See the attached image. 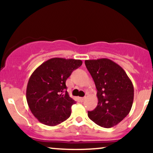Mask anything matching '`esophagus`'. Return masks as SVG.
<instances>
[{
    "instance_id": "34e87169",
    "label": "esophagus",
    "mask_w": 153,
    "mask_h": 153,
    "mask_svg": "<svg viewBox=\"0 0 153 153\" xmlns=\"http://www.w3.org/2000/svg\"><path fill=\"white\" fill-rule=\"evenodd\" d=\"M85 99V97H80V98H79V100H80V101L81 102H83V101H84Z\"/></svg>"
}]
</instances>
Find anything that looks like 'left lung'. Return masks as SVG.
Instances as JSON below:
<instances>
[{"instance_id":"8db88e82","label":"left lung","mask_w":153,"mask_h":153,"mask_svg":"<svg viewBox=\"0 0 153 153\" xmlns=\"http://www.w3.org/2000/svg\"><path fill=\"white\" fill-rule=\"evenodd\" d=\"M93 77L98 104L88 116L96 124L110 128L118 124L130 111L134 100L133 84L125 70L108 58L86 60Z\"/></svg>"}]
</instances>
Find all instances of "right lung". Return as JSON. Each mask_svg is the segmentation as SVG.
<instances>
[{"label": "right lung", "instance_id": "obj_1", "mask_svg": "<svg viewBox=\"0 0 153 153\" xmlns=\"http://www.w3.org/2000/svg\"><path fill=\"white\" fill-rule=\"evenodd\" d=\"M81 65V60L53 58L31 74L26 100L32 114L41 123L56 126L70 116L71 106L76 102L69 96L65 82Z\"/></svg>", "mask_w": 153, "mask_h": 153}]
</instances>
